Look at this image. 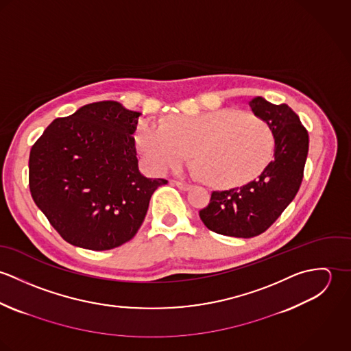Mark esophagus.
Wrapping results in <instances>:
<instances>
[{
	"mask_svg": "<svg viewBox=\"0 0 351 351\" xmlns=\"http://www.w3.org/2000/svg\"><path fill=\"white\" fill-rule=\"evenodd\" d=\"M176 186H178L181 191H189L192 188V184H188V182H184V181H174Z\"/></svg>",
	"mask_w": 351,
	"mask_h": 351,
	"instance_id": "34e87169",
	"label": "esophagus"
}]
</instances>
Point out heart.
Masks as SVG:
<instances>
[{"mask_svg":"<svg viewBox=\"0 0 351 351\" xmlns=\"http://www.w3.org/2000/svg\"><path fill=\"white\" fill-rule=\"evenodd\" d=\"M136 145L158 173L182 167L193 154L201 177L217 186H238L256 178L270 163L276 138L261 117L235 110L176 116L166 124L145 120Z\"/></svg>","mask_w":351,"mask_h":351,"instance_id":"obj_1","label":"heart"}]
</instances>
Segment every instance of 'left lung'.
<instances>
[{
    "label": "left lung",
    "instance_id": "obj_1",
    "mask_svg": "<svg viewBox=\"0 0 351 351\" xmlns=\"http://www.w3.org/2000/svg\"><path fill=\"white\" fill-rule=\"evenodd\" d=\"M249 105L254 114L273 130L274 159L249 184L230 191H213L209 204L199 212L206 228L235 238L261 235L295 199L309 143L299 116L287 104L274 105L255 97Z\"/></svg>",
    "mask_w": 351,
    "mask_h": 351
}]
</instances>
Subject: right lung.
I'll use <instances>...</instances> for the list:
<instances>
[{"mask_svg":"<svg viewBox=\"0 0 351 351\" xmlns=\"http://www.w3.org/2000/svg\"><path fill=\"white\" fill-rule=\"evenodd\" d=\"M142 113L116 101L84 105L55 119L29 152V191L70 245L110 250L141 228L163 178L138 169L135 138Z\"/></svg>","mask_w":351,"mask_h":351,"instance_id":"right-lung-1","label":"right lung"}]
</instances>
